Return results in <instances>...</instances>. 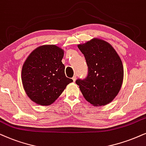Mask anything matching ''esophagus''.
Returning a JSON list of instances; mask_svg holds the SVG:
<instances>
[{"instance_id": "1", "label": "esophagus", "mask_w": 146, "mask_h": 146, "mask_svg": "<svg viewBox=\"0 0 146 146\" xmlns=\"http://www.w3.org/2000/svg\"><path fill=\"white\" fill-rule=\"evenodd\" d=\"M76 79H77L76 75H74V76H73V77H72V79H73V81H75V80H76Z\"/></svg>"}]
</instances>
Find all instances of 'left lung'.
I'll return each mask as SVG.
<instances>
[{"label": "left lung", "instance_id": "8db88e82", "mask_svg": "<svg viewBox=\"0 0 146 146\" xmlns=\"http://www.w3.org/2000/svg\"><path fill=\"white\" fill-rule=\"evenodd\" d=\"M78 48L86 60L88 73L75 83L85 100L93 106L109 104L119 93L123 82L121 59L110 44L98 38L79 44Z\"/></svg>", "mask_w": 146, "mask_h": 146}]
</instances>
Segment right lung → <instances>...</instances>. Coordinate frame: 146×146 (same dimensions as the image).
<instances>
[{"label": "right lung", "mask_w": 146, "mask_h": 146, "mask_svg": "<svg viewBox=\"0 0 146 146\" xmlns=\"http://www.w3.org/2000/svg\"><path fill=\"white\" fill-rule=\"evenodd\" d=\"M63 50L55 45H43L31 53L23 64L22 81L27 96L40 106L53 104L73 80L65 74Z\"/></svg>", "instance_id": "1"}]
</instances>
